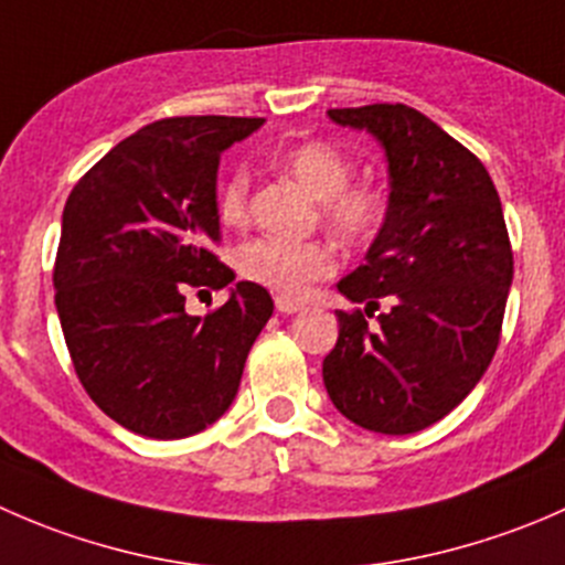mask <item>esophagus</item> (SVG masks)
Returning a JSON list of instances; mask_svg holds the SVG:
<instances>
[{"mask_svg":"<svg viewBox=\"0 0 565 565\" xmlns=\"http://www.w3.org/2000/svg\"><path fill=\"white\" fill-rule=\"evenodd\" d=\"M276 311H281V315H298V311H303V303H300V300L287 298V295H278Z\"/></svg>","mask_w":565,"mask_h":565,"instance_id":"34e87169","label":"esophagus"}]
</instances>
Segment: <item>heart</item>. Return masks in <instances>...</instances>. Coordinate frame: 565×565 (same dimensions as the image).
<instances>
[{
  "label": "heart",
  "mask_w": 565,
  "mask_h": 565,
  "mask_svg": "<svg viewBox=\"0 0 565 565\" xmlns=\"http://www.w3.org/2000/svg\"><path fill=\"white\" fill-rule=\"evenodd\" d=\"M273 163L322 202V221L335 237L344 243H363L374 235L383 213L380 199L366 188H350L352 167L335 147L324 141H300L278 150ZM248 204L250 177L246 169H232L221 180L215 196L221 224L241 226L248 218ZM237 270L248 281L298 298L309 284L335 270V254L328 243L319 241L292 243L256 237L237 250Z\"/></svg>",
  "instance_id": "b5f03b06"
}]
</instances>
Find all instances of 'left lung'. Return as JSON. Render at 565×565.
Segmentation results:
<instances>
[{"mask_svg":"<svg viewBox=\"0 0 565 565\" xmlns=\"http://www.w3.org/2000/svg\"><path fill=\"white\" fill-rule=\"evenodd\" d=\"M328 117L377 139L391 193L366 262L335 284L366 309L335 311L324 388L352 424L413 435L446 418L498 350L514 278L503 207L483 163L415 108H330ZM380 297L392 309L369 326Z\"/></svg>","mask_w":565,"mask_h":565,"instance_id":"left-lung-1","label":"left lung"}]
</instances>
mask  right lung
Returning a JSON list of instances; mask_svg holds the SVG:
<instances>
[{"mask_svg": "<svg viewBox=\"0 0 565 565\" xmlns=\"http://www.w3.org/2000/svg\"><path fill=\"white\" fill-rule=\"evenodd\" d=\"M262 117H172L136 130L71 191L54 265V303L84 391L125 429L180 440L235 402L273 298L210 250L221 237V152ZM188 286L231 289L204 320Z\"/></svg>", "mask_w": 565, "mask_h": 565, "instance_id": "right-lung-1", "label": "right lung"}]
</instances>
